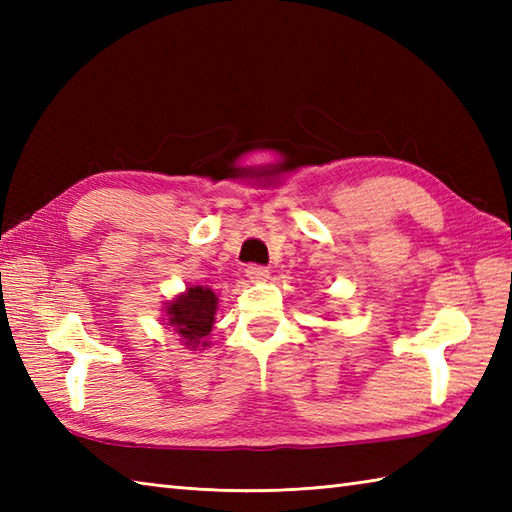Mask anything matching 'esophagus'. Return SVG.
<instances>
[{
  "mask_svg": "<svg viewBox=\"0 0 512 512\" xmlns=\"http://www.w3.org/2000/svg\"><path fill=\"white\" fill-rule=\"evenodd\" d=\"M246 277L253 281H264L268 277V268L259 266V264H248L246 266Z\"/></svg>",
  "mask_w": 512,
  "mask_h": 512,
  "instance_id": "esophagus-1",
  "label": "esophagus"
}]
</instances>
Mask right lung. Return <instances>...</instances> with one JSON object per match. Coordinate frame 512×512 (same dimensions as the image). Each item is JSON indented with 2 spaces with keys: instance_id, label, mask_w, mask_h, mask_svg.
<instances>
[{
  "instance_id": "1",
  "label": "right lung",
  "mask_w": 512,
  "mask_h": 512,
  "mask_svg": "<svg viewBox=\"0 0 512 512\" xmlns=\"http://www.w3.org/2000/svg\"><path fill=\"white\" fill-rule=\"evenodd\" d=\"M215 310H217V297L211 288L193 286L184 295L167 308L171 328L184 339V345L189 347H204L206 336H209L213 323H215Z\"/></svg>"
}]
</instances>
